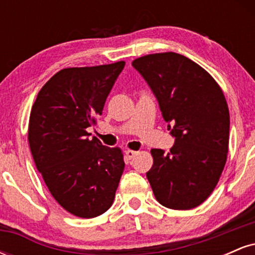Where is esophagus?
Masks as SVG:
<instances>
[{"label":"esophagus","instance_id":"esophagus-1","mask_svg":"<svg viewBox=\"0 0 255 255\" xmlns=\"http://www.w3.org/2000/svg\"><path fill=\"white\" fill-rule=\"evenodd\" d=\"M125 154H126V158H127V159H131V158H134V156H135L136 152L131 151V150H127V151H125Z\"/></svg>","mask_w":255,"mask_h":255}]
</instances>
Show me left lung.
Here are the masks:
<instances>
[{
  "instance_id": "obj_1",
  "label": "left lung",
  "mask_w": 255,
  "mask_h": 255,
  "mask_svg": "<svg viewBox=\"0 0 255 255\" xmlns=\"http://www.w3.org/2000/svg\"><path fill=\"white\" fill-rule=\"evenodd\" d=\"M131 66L175 137L169 152L151 150L146 176L154 197L168 209H194L215 189L227 162L230 119L223 92L204 68L176 52L146 55Z\"/></svg>"
}]
</instances>
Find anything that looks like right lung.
Segmentation results:
<instances>
[{
  "instance_id": "right-lung-1",
  "label": "right lung",
  "mask_w": 255,
  "mask_h": 255,
  "mask_svg": "<svg viewBox=\"0 0 255 255\" xmlns=\"http://www.w3.org/2000/svg\"><path fill=\"white\" fill-rule=\"evenodd\" d=\"M124 61L66 68L38 93L28 124V142L38 171L64 210L93 218L113 204L125 169L118 147L104 146L86 128L102 115Z\"/></svg>"
}]
</instances>
